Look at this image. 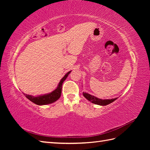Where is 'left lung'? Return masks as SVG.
Segmentation results:
<instances>
[{
	"label": "left lung",
	"mask_w": 150,
	"mask_h": 150,
	"mask_svg": "<svg viewBox=\"0 0 150 150\" xmlns=\"http://www.w3.org/2000/svg\"><path fill=\"white\" fill-rule=\"evenodd\" d=\"M83 96L87 99L88 101H91L92 103L98 104V105H101V106H106L108 104L112 103L113 101H115L117 99V98H114V99H101L84 92H83Z\"/></svg>",
	"instance_id": "left-lung-1"
}]
</instances>
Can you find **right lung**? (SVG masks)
Returning a JSON list of instances; mask_svg holds the SVG:
<instances>
[{"label":"right lung","mask_w":150,"mask_h":150,"mask_svg":"<svg viewBox=\"0 0 150 150\" xmlns=\"http://www.w3.org/2000/svg\"><path fill=\"white\" fill-rule=\"evenodd\" d=\"M71 71H69L64 75V76L61 79L59 83L57 88L54 90L52 92L50 93L49 94L40 95V96H33L31 95L24 94L25 96L28 99L33 103L38 104V105H46V104H51L54 102L56 101L58 99H59L61 95V90H62V83L67 78L68 75L71 73Z\"/></svg>","instance_id":"add662e5"}]
</instances>
